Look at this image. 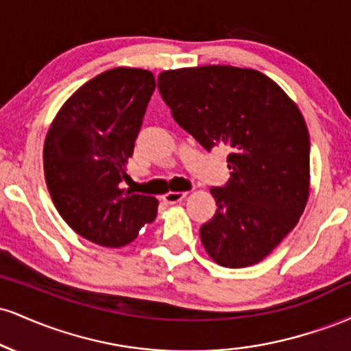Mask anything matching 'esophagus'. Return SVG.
<instances>
[{
  "mask_svg": "<svg viewBox=\"0 0 351 351\" xmlns=\"http://www.w3.org/2000/svg\"><path fill=\"white\" fill-rule=\"evenodd\" d=\"M186 195L188 193H184V191H170V193H167V195H163L162 199L168 204H175V203H180L181 199L186 198Z\"/></svg>",
  "mask_w": 351,
  "mask_h": 351,
  "instance_id": "34e87169",
  "label": "esophagus"
}]
</instances>
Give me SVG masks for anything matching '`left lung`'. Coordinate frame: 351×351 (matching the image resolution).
I'll use <instances>...</instances> for the list:
<instances>
[{
    "label": "left lung",
    "mask_w": 351,
    "mask_h": 351,
    "mask_svg": "<svg viewBox=\"0 0 351 351\" xmlns=\"http://www.w3.org/2000/svg\"><path fill=\"white\" fill-rule=\"evenodd\" d=\"M158 90L204 150H229L231 178L211 188L216 215L199 229L204 249L224 267L257 264L307 204L310 140L300 110L263 72L232 66L165 71Z\"/></svg>",
    "instance_id": "left-lung-1"
}]
</instances>
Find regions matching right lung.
I'll use <instances>...</instances> for the list:
<instances>
[{"instance_id": "add662e5", "label": "right lung", "mask_w": 351, "mask_h": 351, "mask_svg": "<svg viewBox=\"0 0 351 351\" xmlns=\"http://www.w3.org/2000/svg\"><path fill=\"white\" fill-rule=\"evenodd\" d=\"M153 90L150 71L102 72L72 94L47 132L44 175L52 203L90 243L122 247L156 217L158 201L123 188Z\"/></svg>"}]
</instances>
